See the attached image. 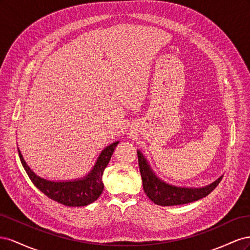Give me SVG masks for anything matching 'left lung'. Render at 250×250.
Instances as JSON below:
<instances>
[{"instance_id":"obj_1","label":"left lung","mask_w":250,"mask_h":250,"mask_svg":"<svg viewBox=\"0 0 250 250\" xmlns=\"http://www.w3.org/2000/svg\"><path fill=\"white\" fill-rule=\"evenodd\" d=\"M139 167L143 180V188L150 200L157 206L171 207L190 203L208 196L220 183L222 176L215 180L213 184L202 188H180L169 184L158 178L150 168L147 160L138 150Z\"/></svg>"}]
</instances>
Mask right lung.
I'll return each mask as SVG.
<instances>
[{"label":"right lung","instance_id":"add662e5","mask_svg":"<svg viewBox=\"0 0 250 250\" xmlns=\"http://www.w3.org/2000/svg\"><path fill=\"white\" fill-rule=\"evenodd\" d=\"M118 144L119 142L112 143L102 151L94 168L86 176L72 181H51L36 175L26 164L21 151L19 149L18 151L21 163L29 178L47 197L67 207H84L97 200L103 192V171L109 163Z\"/></svg>","mask_w":250,"mask_h":250}]
</instances>
